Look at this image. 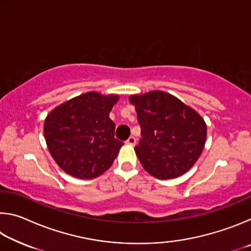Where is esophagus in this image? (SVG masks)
Segmentation results:
<instances>
[{"instance_id":"34e87169","label":"esophagus","mask_w":251,"mask_h":251,"mask_svg":"<svg viewBox=\"0 0 251 251\" xmlns=\"http://www.w3.org/2000/svg\"><path fill=\"white\" fill-rule=\"evenodd\" d=\"M126 144H127V145H130V146H135L136 138L134 137V136H130V137L126 141Z\"/></svg>"}]
</instances>
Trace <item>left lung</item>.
I'll list each match as a JSON object with an SVG mask.
<instances>
[{
  "instance_id": "1",
  "label": "left lung",
  "mask_w": 251,
  "mask_h": 251,
  "mask_svg": "<svg viewBox=\"0 0 251 251\" xmlns=\"http://www.w3.org/2000/svg\"><path fill=\"white\" fill-rule=\"evenodd\" d=\"M141 125L135 152L144 169L158 179L188 172L201 156L207 126L196 110L168 93L152 91L129 96Z\"/></svg>"
}]
</instances>
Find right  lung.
Wrapping results in <instances>:
<instances>
[{
	"label": "right lung",
	"mask_w": 251,
	"mask_h": 251,
	"mask_svg": "<svg viewBox=\"0 0 251 251\" xmlns=\"http://www.w3.org/2000/svg\"><path fill=\"white\" fill-rule=\"evenodd\" d=\"M118 95L88 92L65 101L45 118L44 137L53 159L69 175L93 179L112 166L124 143L109 118Z\"/></svg>",
	"instance_id": "1"
}]
</instances>
